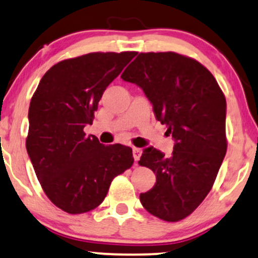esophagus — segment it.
<instances>
[{
    "instance_id": "1",
    "label": "esophagus",
    "mask_w": 258,
    "mask_h": 258,
    "mask_svg": "<svg viewBox=\"0 0 258 258\" xmlns=\"http://www.w3.org/2000/svg\"><path fill=\"white\" fill-rule=\"evenodd\" d=\"M141 153H142L141 148H136V147L133 148V157H134L135 162H138V160L140 159V157H141Z\"/></svg>"
}]
</instances>
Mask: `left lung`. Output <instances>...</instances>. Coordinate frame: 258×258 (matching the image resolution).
<instances>
[{"label": "left lung", "mask_w": 258, "mask_h": 258, "mask_svg": "<svg viewBox=\"0 0 258 258\" xmlns=\"http://www.w3.org/2000/svg\"><path fill=\"white\" fill-rule=\"evenodd\" d=\"M120 77L144 90L175 140L169 158L153 147L144 150L139 164L157 181L140 195L142 207L163 221L183 220L213 188L226 156L225 95L205 66L174 51L140 53Z\"/></svg>", "instance_id": "obj_1"}]
</instances>
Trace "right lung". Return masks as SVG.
I'll return each instance as SVG.
<instances>
[{
	"label": "right lung",
	"mask_w": 258,
	"mask_h": 258,
	"mask_svg": "<svg viewBox=\"0 0 258 258\" xmlns=\"http://www.w3.org/2000/svg\"><path fill=\"white\" fill-rule=\"evenodd\" d=\"M136 51L89 53L45 72L29 108L26 150L45 196L68 214L101 204L114 177L134 163L133 150L86 136L105 89Z\"/></svg>",
	"instance_id": "add662e5"
}]
</instances>
